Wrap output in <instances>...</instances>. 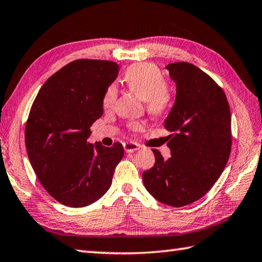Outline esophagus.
I'll use <instances>...</instances> for the list:
<instances>
[{
    "label": "esophagus",
    "mask_w": 262,
    "mask_h": 262,
    "mask_svg": "<svg viewBox=\"0 0 262 262\" xmlns=\"http://www.w3.org/2000/svg\"><path fill=\"white\" fill-rule=\"evenodd\" d=\"M123 148H124L125 152H133V151L138 150V149L140 148V146H139L136 142H124Z\"/></svg>",
    "instance_id": "34e87169"
}]
</instances>
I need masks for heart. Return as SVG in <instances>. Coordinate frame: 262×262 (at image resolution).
Returning <instances> with one entry per match:
<instances>
[{
	"instance_id": "1",
	"label": "heart",
	"mask_w": 262,
	"mask_h": 262,
	"mask_svg": "<svg viewBox=\"0 0 262 262\" xmlns=\"http://www.w3.org/2000/svg\"><path fill=\"white\" fill-rule=\"evenodd\" d=\"M124 81L130 90L145 100L146 107L152 115L165 113L172 103V94L165 83V78L161 70L150 63H138L131 66L124 73ZM117 89L111 84L104 94V108H112L115 104ZM132 130H140L141 124L133 122L130 124Z\"/></svg>"
}]
</instances>
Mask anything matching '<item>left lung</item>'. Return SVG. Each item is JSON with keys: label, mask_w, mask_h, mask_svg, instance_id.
<instances>
[{"label": "left lung", "mask_w": 262, "mask_h": 262, "mask_svg": "<svg viewBox=\"0 0 262 262\" xmlns=\"http://www.w3.org/2000/svg\"><path fill=\"white\" fill-rule=\"evenodd\" d=\"M176 97L164 122L170 156L157 149L143 184L164 205L183 207L202 198L223 173L232 147L231 111L225 93L199 68L188 62L166 66Z\"/></svg>", "instance_id": "1"}]
</instances>
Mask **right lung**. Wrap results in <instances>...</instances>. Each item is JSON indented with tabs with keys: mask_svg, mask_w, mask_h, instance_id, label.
I'll return each mask as SVG.
<instances>
[{
	"mask_svg": "<svg viewBox=\"0 0 262 262\" xmlns=\"http://www.w3.org/2000/svg\"><path fill=\"white\" fill-rule=\"evenodd\" d=\"M119 70L111 61H73L46 80L31 106L27 154L41 185L62 205L80 208L100 199L123 157L119 142L105 147L87 141Z\"/></svg>",
	"mask_w": 262,
	"mask_h": 262,
	"instance_id": "right-lung-1",
	"label": "right lung"
}]
</instances>
